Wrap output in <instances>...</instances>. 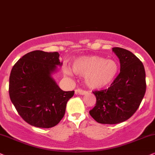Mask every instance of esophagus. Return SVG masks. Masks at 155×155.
Listing matches in <instances>:
<instances>
[{
  "instance_id": "esophagus-1",
  "label": "esophagus",
  "mask_w": 155,
  "mask_h": 155,
  "mask_svg": "<svg viewBox=\"0 0 155 155\" xmlns=\"http://www.w3.org/2000/svg\"><path fill=\"white\" fill-rule=\"evenodd\" d=\"M75 93L76 94H81V95H84V94H87V91H84L83 89H78L76 90Z\"/></svg>"
}]
</instances>
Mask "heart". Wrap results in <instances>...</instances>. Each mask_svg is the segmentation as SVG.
<instances>
[{"label": "heart", "instance_id": "obj_1", "mask_svg": "<svg viewBox=\"0 0 155 155\" xmlns=\"http://www.w3.org/2000/svg\"><path fill=\"white\" fill-rule=\"evenodd\" d=\"M72 70L76 74L84 76L85 83L89 88L99 89L112 83L118 74L119 65L112 59L97 56H83L74 61ZM64 73L71 75V72L66 68Z\"/></svg>", "mask_w": 155, "mask_h": 155}]
</instances>
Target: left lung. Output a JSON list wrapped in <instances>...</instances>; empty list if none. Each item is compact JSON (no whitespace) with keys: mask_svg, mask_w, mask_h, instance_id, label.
Segmentation results:
<instances>
[{"mask_svg":"<svg viewBox=\"0 0 155 155\" xmlns=\"http://www.w3.org/2000/svg\"><path fill=\"white\" fill-rule=\"evenodd\" d=\"M112 51L120 61V73L107 89L92 91L97 103L89 114L101 124H115L130 119L137 110L146 91L142 62L124 48L114 47Z\"/></svg>","mask_w":155,"mask_h":155,"instance_id":"1","label":"left lung"}]
</instances>
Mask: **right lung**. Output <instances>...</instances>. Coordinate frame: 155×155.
Here are the masks:
<instances>
[{
	"label": "right lung",
	"mask_w": 155,
	"mask_h": 155,
	"mask_svg": "<svg viewBox=\"0 0 155 155\" xmlns=\"http://www.w3.org/2000/svg\"><path fill=\"white\" fill-rule=\"evenodd\" d=\"M58 52L34 51L13 66L9 78V96L23 120L39 128L56 126L63 118L74 91H64L51 77L61 66Z\"/></svg>",
	"instance_id": "obj_1"
}]
</instances>
